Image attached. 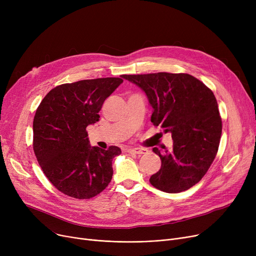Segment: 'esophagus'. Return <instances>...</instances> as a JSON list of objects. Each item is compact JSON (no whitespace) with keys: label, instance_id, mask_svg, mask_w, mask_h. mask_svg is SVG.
I'll return each mask as SVG.
<instances>
[{"label":"esophagus","instance_id":"esophagus-1","mask_svg":"<svg viewBox=\"0 0 256 256\" xmlns=\"http://www.w3.org/2000/svg\"><path fill=\"white\" fill-rule=\"evenodd\" d=\"M128 152L132 154H144L147 152V150L144 148H128Z\"/></svg>","mask_w":256,"mask_h":256}]
</instances>
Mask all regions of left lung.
I'll use <instances>...</instances> for the list:
<instances>
[{"label": "left lung", "instance_id": "8db88e82", "mask_svg": "<svg viewBox=\"0 0 256 256\" xmlns=\"http://www.w3.org/2000/svg\"><path fill=\"white\" fill-rule=\"evenodd\" d=\"M147 96L152 122L171 132V150L154 147L162 166L150 184L166 193L190 189L202 178L218 152L222 120L212 91L188 74H124Z\"/></svg>", "mask_w": 256, "mask_h": 256}]
</instances>
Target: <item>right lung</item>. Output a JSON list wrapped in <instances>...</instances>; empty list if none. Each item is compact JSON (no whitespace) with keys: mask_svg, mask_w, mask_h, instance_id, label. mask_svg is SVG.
Returning <instances> with one entry per match:
<instances>
[{"mask_svg":"<svg viewBox=\"0 0 256 256\" xmlns=\"http://www.w3.org/2000/svg\"><path fill=\"white\" fill-rule=\"evenodd\" d=\"M124 82L100 78L62 84L38 106L33 121V150L52 184L63 194L89 199L102 192L113 176L117 146L89 144L86 128L100 120L104 102Z\"/></svg>","mask_w":256,"mask_h":256,"instance_id":"add662e5","label":"right lung"}]
</instances>
